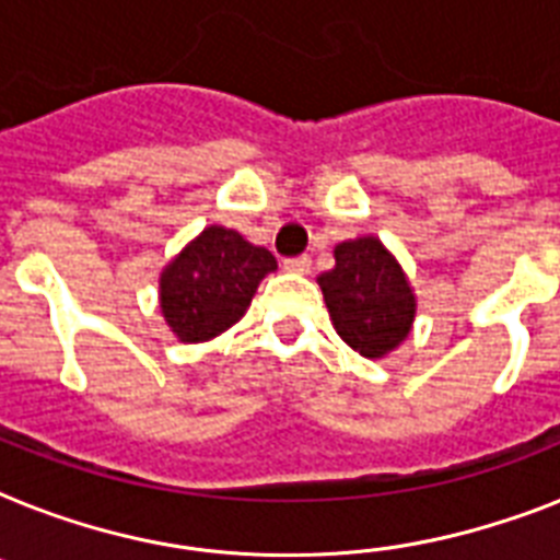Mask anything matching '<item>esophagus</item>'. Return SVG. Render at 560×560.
I'll return each instance as SVG.
<instances>
[{
	"label": "esophagus",
	"instance_id": "34e87169",
	"mask_svg": "<svg viewBox=\"0 0 560 560\" xmlns=\"http://www.w3.org/2000/svg\"><path fill=\"white\" fill-rule=\"evenodd\" d=\"M281 267H284L288 272H299V276H304V272H311V258L307 256L284 258V261H281Z\"/></svg>",
	"mask_w": 560,
	"mask_h": 560
}]
</instances>
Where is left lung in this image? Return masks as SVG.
Instances as JSON below:
<instances>
[{
	"mask_svg": "<svg viewBox=\"0 0 560 560\" xmlns=\"http://www.w3.org/2000/svg\"><path fill=\"white\" fill-rule=\"evenodd\" d=\"M334 258L316 281L336 334L362 357L383 359L411 334L417 295L406 272L374 235L336 244Z\"/></svg>",
	"mask_w": 560,
	"mask_h": 560,
	"instance_id": "1",
	"label": "left lung"
}]
</instances>
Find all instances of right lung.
<instances>
[{
    "instance_id": "1",
    "label": "right lung",
    "mask_w": 560,
    "mask_h": 560,
    "mask_svg": "<svg viewBox=\"0 0 560 560\" xmlns=\"http://www.w3.org/2000/svg\"><path fill=\"white\" fill-rule=\"evenodd\" d=\"M270 249L226 226H207L161 272V313L180 342H207L247 313L267 272Z\"/></svg>"
}]
</instances>
